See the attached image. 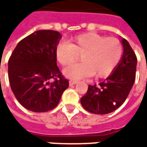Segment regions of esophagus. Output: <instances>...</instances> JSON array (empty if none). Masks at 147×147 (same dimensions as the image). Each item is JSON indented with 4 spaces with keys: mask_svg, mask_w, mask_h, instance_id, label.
<instances>
[{
    "mask_svg": "<svg viewBox=\"0 0 147 147\" xmlns=\"http://www.w3.org/2000/svg\"><path fill=\"white\" fill-rule=\"evenodd\" d=\"M77 84V81L75 80H69V86H74V84Z\"/></svg>",
    "mask_w": 147,
    "mask_h": 147,
    "instance_id": "obj_1",
    "label": "esophagus"
}]
</instances>
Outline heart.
<instances>
[{"mask_svg":"<svg viewBox=\"0 0 147 147\" xmlns=\"http://www.w3.org/2000/svg\"><path fill=\"white\" fill-rule=\"evenodd\" d=\"M123 48L119 39L96 32H86L70 38L68 43L56 45L55 55L58 63L69 67L80 57L83 63L69 67L64 75L80 79L94 75L102 78L111 75L123 57Z\"/></svg>","mask_w":147,"mask_h":147,"instance_id":"1","label":"heart"}]
</instances>
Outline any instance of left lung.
I'll list each match as a JSON object with an SVG mask.
<instances>
[{
	"instance_id": "8db88e82",
	"label": "left lung",
	"mask_w": 147,
	"mask_h": 147,
	"mask_svg": "<svg viewBox=\"0 0 147 147\" xmlns=\"http://www.w3.org/2000/svg\"><path fill=\"white\" fill-rule=\"evenodd\" d=\"M123 54L112 74L99 86H89L81 98L83 108L97 115L109 114L125 101L136 78L137 56L125 38L122 39Z\"/></svg>"
}]
</instances>
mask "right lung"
I'll use <instances>...</instances> for the list:
<instances>
[{
  "label": "right lung",
  "mask_w": 147,
  "mask_h": 147,
  "mask_svg": "<svg viewBox=\"0 0 147 147\" xmlns=\"http://www.w3.org/2000/svg\"><path fill=\"white\" fill-rule=\"evenodd\" d=\"M52 30L34 32L19 41L9 60V80L19 103L30 111L54 109L69 80L56 64L55 49L61 38Z\"/></svg>",
  "instance_id": "1"
}]
</instances>
